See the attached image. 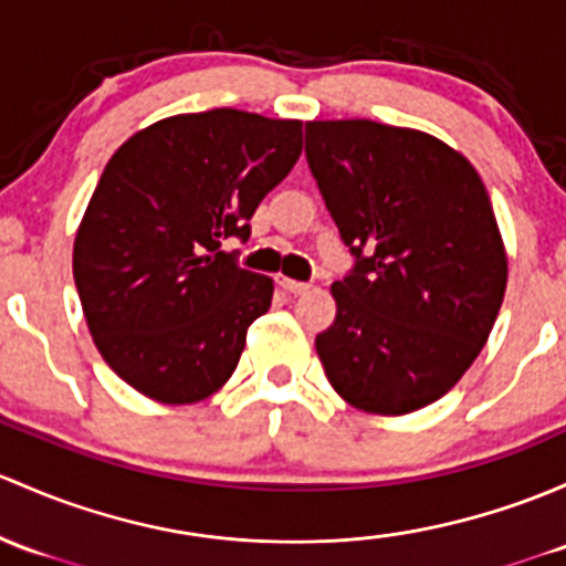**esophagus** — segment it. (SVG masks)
<instances>
[{"mask_svg":"<svg viewBox=\"0 0 566 566\" xmlns=\"http://www.w3.org/2000/svg\"><path fill=\"white\" fill-rule=\"evenodd\" d=\"M276 282H279V287L284 290V293H293V295H303V293H308V290H312V284H308V282H298V279L279 276Z\"/></svg>","mask_w":566,"mask_h":566,"instance_id":"34e87169","label":"esophagus"}]
</instances>
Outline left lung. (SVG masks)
<instances>
[{
    "label": "left lung",
    "instance_id": "1",
    "mask_svg": "<svg viewBox=\"0 0 566 566\" xmlns=\"http://www.w3.org/2000/svg\"><path fill=\"white\" fill-rule=\"evenodd\" d=\"M306 159L355 258L314 342L328 382L363 412L428 407L485 347L507 287L483 181L442 140L368 118L306 122Z\"/></svg>",
    "mask_w": 566,
    "mask_h": 566
}]
</instances>
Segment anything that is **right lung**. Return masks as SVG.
Here are the masks:
<instances>
[{
	"label": "right lung",
	"mask_w": 566,
	"mask_h": 566,
	"mask_svg": "<svg viewBox=\"0 0 566 566\" xmlns=\"http://www.w3.org/2000/svg\"><path fill=\"white\" fill-rule=\"evenodd\" d=\"M303 124L217 108L163 118L105 165L73 276L105 363L163 403L203 401L235 371L273 282L219 252L298 163Z\"/></svg>",
	"instance_id": "right-lung-1"
}]
</instances>
